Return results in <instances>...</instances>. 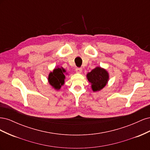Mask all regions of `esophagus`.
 <instances>
[{
  "label": "esophagus",
  "mask_w": 150,
  "mask_h": 150,
  "mask_svg": "<svg viewBox=\"0 0 150 150\" xmlns=\"http://www.w3.org/2000/svg\"><path fill=\"white\" fill-rule=\"evenodd\" d=\"M82 68L81 67H77L76 69V71L77 73H81V72H82Z\"/></svg>",
  "instance_id": "obj_1"
}]
</instances>
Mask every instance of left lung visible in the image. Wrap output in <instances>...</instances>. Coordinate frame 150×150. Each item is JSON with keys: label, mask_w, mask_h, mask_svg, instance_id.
<instances>
[{"label": "left lung", "mask_w": 150, "mask_h": 150, "mask_svg": "<svg viewBox=\"0 0 150 150\" xmlns=\"http://www.w3.org/2000/svg\"><path fill=\"white\" fill-rule=\"evenodd\" d=\"M89 82L91 84L94 92L99 91L103 89L109 81L108 71L101 67H96L86 75Z\"/></svg>", "instance_id": "obj_1"}]
</instances>
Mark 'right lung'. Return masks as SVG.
Returning a JSON list of instances; mask_svg holds the SVG:
<instances>
[{
  "label": "right lung",
  "instance_id": "right-lung-1",
  "mask_svg": "<svg viewBox=\"0 0 150 150\" xmlns=\"http://www.w3.org/2000/svg\"><path fill=\"white\" fill-rule=\"evenodd\" d=\"M66 71L62 67L57 66L52 72H51L48 76V82L52 88L56 90H59L61 86L64 85L65 80V74Z\"/></svg>",
  "mask_w": 150,
  "mask_h": 150
}]
</instances>
